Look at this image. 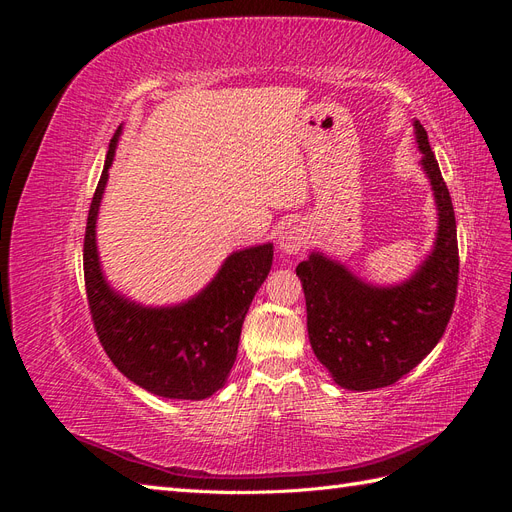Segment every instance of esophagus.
<instances>
[{"instance_id": "obj_1", "label": "esophagus", "mask_w": 512, "mask_h": 512, "mask_svg": "<svg viewBox=\"0 0 512 512\" xmlns=\"http://www.w3.org/2000/svg\"><path fill=\"white\" fill-rule=\"evenodd\" d=\"M305 243H307V235H305V230L299 226L286 228L280 237V247L286 254H297L299 250H303Z\"/></svg>"}]
</instances>
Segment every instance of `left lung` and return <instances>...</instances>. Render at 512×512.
Wrapping results in <instances>:
<instances>
[{
	"label": "left lung",
	"mask_w": 512,
	"mask_h": 512,
	"mask_svg": "<svg viewBox=\"0 0 512 512\" xmlns=\"http://www.w3.org/2000/svg\"><path fill=\"white\" fill-rule=\"evenodd\" d=\"M414 130L440 215L436 250L421 271L404 286L374 288L320 254L297 267L305 292L309 344L333 380L350 391L382 389L406 376L440 342L457 299L459 247L453 200L421 121H414Z\"/></svg>",
	"instance_id": "obj_1"
}]
</instances>
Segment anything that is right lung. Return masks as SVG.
Returning <instances> with one entry per match:
<instances>
[{
  "label": "right lung",
  "mask_w": 512,
  "mask_h": 512,
  "mask_svg": "<svg viewBox=\"0 0 512 512\" xmlns=\"http://www.w3.org/2000/svg\"><path fill=\"white\" fill-rule=\"evenodd\" d=\"M117 134L85 228L83 271L91 322L108 359L134 384L168 399H205L222 389L237 359L243 318L271 271L273 245L235 252L196 299L179 307L147 309L121 299L106 286L96 252V218Z\"/></svg>",
  "instance_id": "obj_1"
}]
</instances>
